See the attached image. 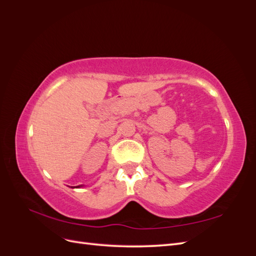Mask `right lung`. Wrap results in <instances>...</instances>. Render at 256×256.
I'll return each mask as SVG.
<instances>
[{"label": "right lung", "mask_w": 256, "mask_h": 256, "mask_svg": "<svg viewBox=\"0 0 256 256\" xmlns=\"http://www.w3.org/2000/svg\"><path fill=\"white\" fill-rule=\"evenodd\" d=\"M78 187H79V186H78Z\"/></svg>", "instance_id": "obj_1"}]
</instances>
